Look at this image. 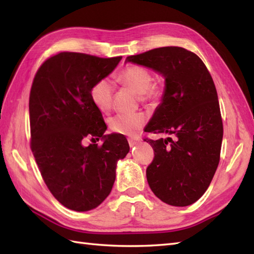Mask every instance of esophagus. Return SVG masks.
Here are the masks:
<instances>
[{
    "mask_svg": "<svg viewBox=\"0 0 254 254\" xmlns=\"http://www.w3.org/2000/svg\"><path fill=\"white\" fill-rule=\"evenodd\" d=\"M127 141H128V144H130V147H134V146H136V145L139 144L141 139L135 138V137H131V138H128Z\"/></svg>",
    "mask_w": 254,
    "mask_h": 254,
    "instance_id": "34e87169",
    "label": "esophagus"
}]
</instances>
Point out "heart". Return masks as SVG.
Segmentation results:
<instances>
[{"instance_id": "heart-1", "label": "heart", "mask_w": 254, "mask_h": 254, "mask_svg": "<svg viewBox=\"0 0 254 254\" xmlns=\"http://www.w3.org/2000/svg\"><path fill=\"white\" fill-rule=\"evenodd\" d=\"M119 80L127 87L139 94L142 101H156L163 94L160 84H152L153 76L146 67L131 65L119 74ZM113 96V86L109 79L104 78L97 82L90 90V98L97 109L105 112L110 109ZM145 123L143 113L117 115L109 120L110 128L123 135H135Z\"/></svg>"}]
</instances>
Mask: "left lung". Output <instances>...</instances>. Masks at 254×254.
<instances>
[{"label":"left lung","mask_w":254,"mask_h":254,"mask_svg":"<svg viewBox=\"0 0 254 254\" xmlns=\"http://www.w3.org/2000/svg\"><path fill=\"white\" fill-rule=\"evenodd\" d=\"M165 78V88L146 132L167 134L145 139L155 152L147 167L149 188L172 206H188L207 190L217 169L223 122L217 91L203 61L180 47H164L126 59Z\"/></svg>","instance_id":"left-lung-1"}]
</instances>
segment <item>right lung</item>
I'll use <instances>...</instances> for the list:
<instances>
[{"instance_id":"1","label":"right lung","mask_w":254,"mask_h":254,"mask_svg":"<svg viewBox=\"0 0 254 254\" xmlns=\"http://www.w3.org/2000/svg\"><path fill=\"white\" fill-rule=\"evenodd\" d=\"M122 57L76 52L53 56L38 69L29 97L31 150L50 192L64 206L87 212L109 195L117 164L130 150L122 134L107 126L90 90L113 72ZM103 145H82L83 138Z\"/></svg>"}]
</instances>
